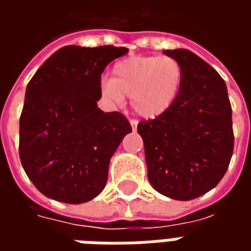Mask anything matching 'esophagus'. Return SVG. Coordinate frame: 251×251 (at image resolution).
I'll return each mask as SVG.
<instances>
[{
	"instance_id": "34e87169",
	"label": "esophagus",
	"mask_w": 251,
	"mask_h": 251,
	"mask_svg": "<svg viewBox=\"0 0 251 251\" xmlns=\"http://www.w3.org/2000/svg\"><path fill=\"white\" fill-rule=\"evenodd\" d=\"M137 124H138V122H137L136 120L130 121V125H131V129H133V130H136V129H137Z\"/></svg>"
}]
</instances>
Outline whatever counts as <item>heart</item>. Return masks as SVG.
Listing matches in <instances>:
<instances>
[{
  "label": "heart",
  "instance_id": "heart-1",
  "mask_svg": "<svg viewBox=\"0 0 251 251\" xmlns=\"http://www.w3.org/2000/svg\"><path fill=\"white\" fill-rule=\"evenodd\" d=\"M184 70L169 56H131L117 62L113 76L99 82V91L111 106H122L125 97L137 114L156 120L172 109L181 93Z\"/></svg>",
  "mask_w": 251,
  "mask_h": 251
}]
</instances>
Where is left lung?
Listing matches in <instances>:
<instances>
[{"mask_svg":"<svg viewBox=\"0 0 251 251\" xmlns=\"http://www.w3.org/2000/svg\"><path fill=\"white\" fill-rule=\"evenodd\" d=\"M183 66L184 82L172 109L137 126L148 179L164 196L192 200L218 185L234 149L231 104L225 80L188 50H165Z\"/></svg>","mask_w":251,"mask_h":251,"instance_id":"left-lung-1","label":"left lung"}]
</instances>
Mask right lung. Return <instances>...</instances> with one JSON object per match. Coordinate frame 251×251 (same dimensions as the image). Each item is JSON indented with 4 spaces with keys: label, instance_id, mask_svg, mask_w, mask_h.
I'll use <instances>...</instances> for the list:
<instances>
[{
    "label": "right lung",
    "instance_id": "right-lung-1",
    "mask_svg": "<svg viewBox=\"0 0 251 251\" xmlns=\"http://www.w3.org/2000/svg\"><path fill=\"white\" fill-rule=\"evenodd\" d=\"M113 46H66L43 63L26 86L20 117V160L47 198L80 204L103 191L110 158L131 126L99 109L100 75L127 53Z\"/></svg>",
    "mask_w": 251,
    "mask_h": 251
}]
</instances>
